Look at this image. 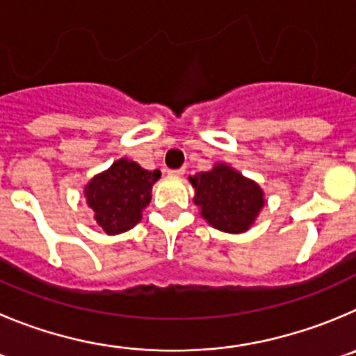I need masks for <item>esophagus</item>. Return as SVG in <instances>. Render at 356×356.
Listing matches in <instances>:
<instances>
[{
    "mask_svg": "<svg viewBox=\"0 0 356 356\" xmlns=\"http://www.w3.org/2000/svg\"><path fill=\"white\" fill-rule=\"evenodd\" d=\"M168 175H170V177H182V175H184V168H177V170H170V172H168Z\"/></svg>",
    "mask_w": 356,
    "mask_h": 356,
    "instance_id": "1",
    "label": "esophagus"
}]
</instances>
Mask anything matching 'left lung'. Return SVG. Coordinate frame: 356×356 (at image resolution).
I'll return each mask as SVG.
<instances>
[{"label": "left lung", "mask_w": 356, "mask_h": 356, "mask_svg": "<svg viewBox=\"0 0 356 356\" xmlns=\"http://www.w3.org/2000/svg\"><path fill=\"white\" fill-rule=\"evenodd\" d=\"M193 202L212 228L225 234H244L253 227L265 205V193L227 163H216L209 172L189 175Z\"/></svg>", "instance_id": "obj_1"}]
</instances>
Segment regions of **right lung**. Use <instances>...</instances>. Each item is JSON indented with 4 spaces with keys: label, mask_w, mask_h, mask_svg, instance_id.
I'll list each match as a JSON object with an SVG mask.
<instances>
[{
    "label": "right lung",
    "mask_w": 356,
    "mask_h": 356,
    "mask_svg": "<svg viewBox=\"0 0 356 356\" xmlns=\"http://www.w3.org/2000/svg\"><path fill=\"white\" fill-rule=\"evenodd\" d=\"M159 177V170L149 172L128 158L96 174L84 186L86 204L95 212L96 225L107 235H118L140 223Z\"/></svg>",
    "instance_id": "add662e5"
}]
</instances>
